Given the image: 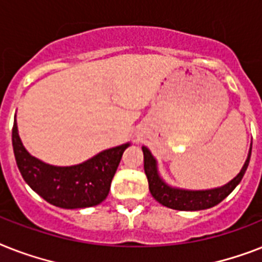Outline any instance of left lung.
<instances>
[{
    "mask_svg": "<svg viewBox=\"0 0 262 262\" xmlns=\"http://www.w3.org/2000/svg\"><path fill=\"white\" fill-rule=\"evenodd\" d=\"M142 152H144V171H145V175L148 178V184H149V191L152 196L165 207L180 210V211H198V210L214 207L218 203H221L239 184V182L245 175L246 169H248L252 148L249 149L245 164L234 179L230 180L225 186L218 187V188L199 191L182 190V188H173V187L168 186L159 175L157 163L155 157L152 156L150 150L146 146H142Z\"/></svg>",
    "mask_w": 262,
    "mask_h": 262,
    "instance_id": "obj_1",
    "label": "left lung"
}]
</instances>
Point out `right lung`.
Listing matches in <instances>:
<instances>
[{
	"label": "right lung",
	"mask_w": 262,
	"mask_h": 262,
	"mask_svg": "<svg viewBox=\"0 0 262 262\" xmlns=\"http://www.w3.org/2000/svg\"><path fill=\"white\" fill-rule=\"evenodd\" d=\"M12 144L17 167L28 186L48 203L61 208L99 205L109 195L113 176L129 142L98 153L82 164L56 167L31 156L24 148L14 120Z\"/></svg>",
	"instance_id": "add662e5"
}]
</instances>
